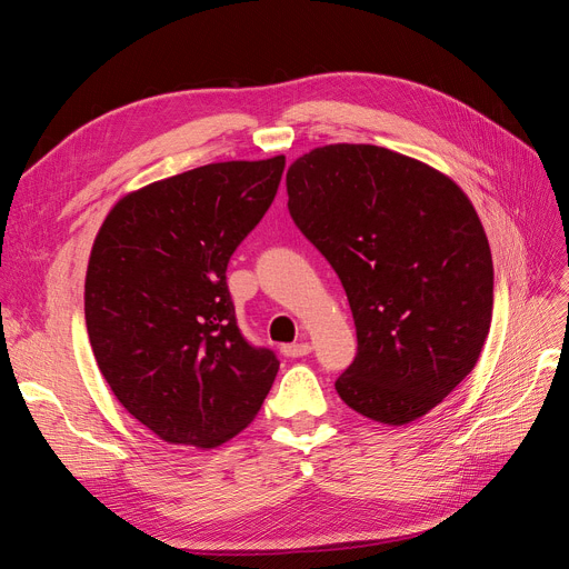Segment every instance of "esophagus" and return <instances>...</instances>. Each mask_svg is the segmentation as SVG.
Returning <instances> with one entry per match:
<instances>
[{
	"label": "esophagus",
	"mask_w": 569,
	"mask_h": 569,
	"mask_svg": "<svg viewBox=\"0 0 569 569\" xmlns=\"http://www.w3.org/2000/svg\"><path fill=\"white\" fill-rule=\"evenodd\" d=\"M280 351H282V356H287V358H301V356H308V353H311V343H308V341L284 343V347H282Z\"/></svg>",
	"instance_id": "obj_1"
}]
</instances>
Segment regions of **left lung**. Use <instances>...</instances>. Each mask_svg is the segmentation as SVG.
<instances>
[{
  "label": "left lung",
  "instance_id": "1",
  "mask_svg": "<svg viewBox=\"0 0 569 569\" xmlns=\"http://www.w3.org/2000/svg\"><path fill=\"white\" fill-rule=\"evenodd\" d=\"M289 216L347 291L358 353L341 401L401 427L477 366L493 263L468 194L441 170L375 144H325L287 170Z\"/></svg>",
  "mask_w": 569,
  "mask_h": 569
}]
</instances>
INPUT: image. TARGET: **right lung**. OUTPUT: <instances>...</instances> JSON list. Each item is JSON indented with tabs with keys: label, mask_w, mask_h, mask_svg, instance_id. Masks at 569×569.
Returning a JSON list of instances; mask_svg holds the SVG:
<instances>
[{
	"label": "right lung",
	"mask_w": 569,
	"mask_h": 569,
	"mask_svg": "<svg viewBox=\"0 0 569 569\" xmlns=\"http://www.w3.org/2000/svg\"><path fill=\"white\" fill-rule=\"evenodd\" d=\"M284 157L222 161L118 199L94 237L84 322L97 366L134 420L216 449L258 416L280 360L234 320L230 256L278 192Z\"/></svg>",
	"instance_id": "obj_1"
}]
</instances>
